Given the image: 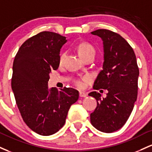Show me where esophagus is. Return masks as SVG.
<instances>
[{"label":"esophagus","mask_w":152,"mask_h":152,"mask_svg":"<svg viewBox=\"0 0 152 152\" xmlns=\"http://www.w3.org/2000/svg\"><path fill=\"white\" fill-rule=\"evenodd\" d=\"M80 97H81V98H85V97H87V94L85 92L80 91Z\"/></svg>","instance_id":"esophagus-1"}]
</instances>
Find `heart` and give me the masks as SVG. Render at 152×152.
<instances>
[{
    "label": "heart",
    "instance_id": "obj_1",
    "mask_svg": "<svg viewBox=\"0 0 152 152\" xmlns=\"http://www.w3.org/2000/svg\"><path fill=\"white\" fill-rule=\"evenodd\" d=\"M77 49H78V53H79L80 55V57H83V56L86 55V54H91V53L95 54L94 47H93L91 44L86 43V42H83V43L80 44L77 47ZM65 56H66V54L64 53H64L61 54L60 57H59V62H63ZM75 85L77 87H79V88H83V85H84V83H83V82L82 80H77L75 82Z\"/></svg>",
    "mask_w": 152,
    "mask_h": 152
}]
</instances>
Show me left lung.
<instances>
[{"instance_id":"obj_1","label":"left lung","mask_w":152,"mask_h":152,"mask_svg":"<svg viewBox=\"0 0 152 152\" xmlns=\"http://www.w3.org/2000/svg\"><path fill=\"white\" fill-rule=\"evenodd\" d=\"M92 34L103 44V69L95 80V90H108L106 98L96 91L89 93L97 100L90 122L98 131L112 133L121 128L130 116L138 94L139 70L134 49L118 34L98 29Z\"/></svg>"}]
</instances>
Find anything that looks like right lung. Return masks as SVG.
Segmentation results:
<instances>
[{"label":"right lung","instance_id":"1","mask_svg":"<svg viewBox=\"0 0 152 152\" xmlns=\"http://www.w3.org/2000/svg\"><path fill=\"white\" fill-rule=\"evenodd\" d=\"M67 41L59 34L40 32L22 44L13 61L11 88L16 105L26 124L42 136L55 134L64 125L68 110L79 98L73 88L48 87Z\"/></svg>","mask_w":152,"mask_h":152}]
</instances>
